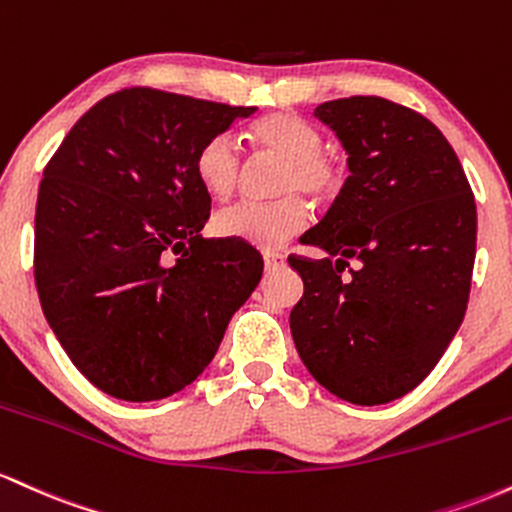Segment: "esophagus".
Here are the masks:
<instances>
[{
  "label": "esophagus",
  "instance_id": "34e87169",
  "mask_svg": "<svg viewBox=\"0 0 512 512\" xmlns=\"http://www.w3.org/2000/svg\"><path fill=\"white\" fill-rule=\"evenodd\" d=\"M263 263H266V271H275L285 263L283 254H263Z\"/></svg>",
  "mask_w": 512,
  "mask_h": 512
}]
</instances>
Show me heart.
Instances as JSON below:
<instances>
[{"mask_svg":"<svg viewBox=\"0 0 512 512\" xmlns=\"http://www.w3.org/2000/svg\"><path fill=\"white\" fill-rule=\"evenodd\" d=\"M261 157L280 159L283 169L275 179L273 203H241L222 210L212 220L215 234L237 239L263 251H275L304 232L309 225V210L300 195L314 203L336 198L343 186V169L336 159L324 154V135L307 120L292 113H273L251 128ZM195 179L212 198L227 200L244 179V157L232 135L210 137L195 154Z\"/></svg>","mask_w":512,"mask_h":512,"instance_id":"b5f03b06","label":"heart"}]
</instances>
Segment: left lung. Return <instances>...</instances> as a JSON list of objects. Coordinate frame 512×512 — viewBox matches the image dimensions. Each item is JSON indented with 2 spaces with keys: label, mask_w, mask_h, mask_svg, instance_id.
<instances>
[{
  "label": "left lung",
  "mask_w": 512,
  "mask_h": 512,
  "mask_svg": "<svg viewBox=\"0 0 512 512\" xmlns=\"http://www.w3.org/2000/svg\"><path fill=\"white\" fill-rule=\"evenodd\" d=\"M314 116L336 132L350 176L302 237L326 258H287L304 283L292 341L338 399L389 404L426 380L467 312L474 195L445 135L411 108L350 96ZM348 260L359 268L343 279Z\"/></svg>",
  "instance_id": "obj_1"
}]
</instances>
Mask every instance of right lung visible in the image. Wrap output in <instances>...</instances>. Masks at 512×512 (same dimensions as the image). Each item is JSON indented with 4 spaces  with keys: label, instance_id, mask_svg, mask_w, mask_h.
Returning a JSON list of instances; mask_svg holds the SVG:
<instances>
[{
    "label": "right lung",
    "instance_id": "1",
    "mask_svg": "<svg viewBox=\"0 0 512 512\" xmlns=\"http://www.w3.org/2000/svg\"><path fill=\"white\" fill-rule=\"evenodd\" d=\"M254 113L123 89L89 108L45 166L33 246L40 307L101 392L123 401L181 392L261 283L254 246L200 237L210 193L193 169L205 140Z\"/></svg>",
    "mask_w": 512,
    "mask_h": 512
}]
</instances>
